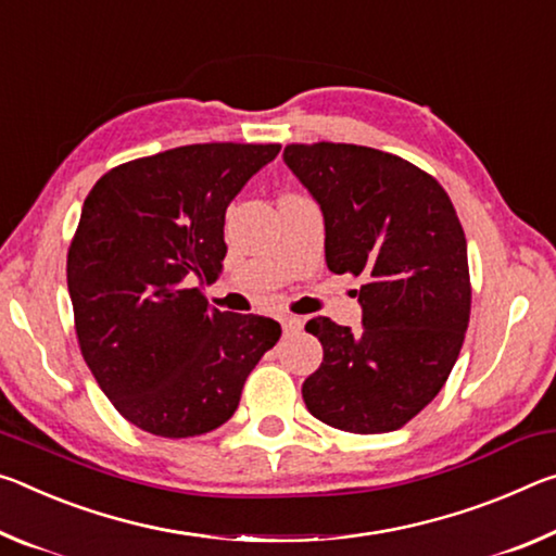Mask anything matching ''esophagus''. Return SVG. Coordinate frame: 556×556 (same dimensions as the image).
Segmentation results:
<instances>
[{
    "mask_svg": "<svg viewBox=\"0 0 556 556\" xmlns=\"http://www.w3.org/2000/svg\"><path fill=\"white\" fill-rule=\"evenodd\" d=\"M280 325H283V332H295L303 327V320L295 315H280Z\"/></svg>",
    "mask_w": 556,
    "mask_h": 556,
    "instance_id": "esophagus-1",
    "label": "esophagus"
}]
</instances>
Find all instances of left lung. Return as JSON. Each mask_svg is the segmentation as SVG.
<instances>
[{"instance_id": "8db88e82", "label": "left lung", "mask_w": 556, "mask_h": 556, "mask_svg": "<svg viewBox=\"0 0 556 556\" xmlns=\"http://www.w3.org/2000/svg\"><path fill=\"white\" fill-rule=\"evenodd\" d=\"M286 165L325 216V261L362 278V330L313 317L323 364L307 412L332 429L387 433L433 402L470 320L466 233L445 189L396 154L344 142L288 144Z\"/></svg>"}]
</instances>
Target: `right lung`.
<instances>
[{"mask_svg":"<svg viewBox=\"0 0 556 556\" xmlns=\"http://www.w3.org/2000/svg\"><path fill=\"white\" fill-rule=\"evenodd\" d=\"M280 144H185L113 167L90 189L66 278L80 354L138 429L189 439L229 421L245 377L280 338L270 317L208 307L224 216Z\"/></svg>","mask_w":556,"mask_h":556,"instance_id":"right-lung-1","label":"right lung"}]
</instances>
